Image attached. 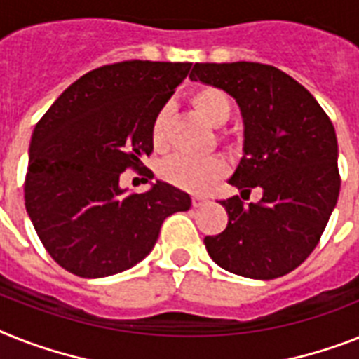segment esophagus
<instances>
[{
    "label": "esophagus",
    "mask_w": 359,
    "mask_h": 359,
    "mask_svg": "<svg viewBox=\"0 0 359 359\" xmlns=\"http://www.w3.org/2000/svg\"><path fill=\"white\" fill-rule=\"evenodd\" d=\"M205 201H207V198L201 196V194H194V196H192V205L194 207H201L203 203H205Z\"/></svg>",
    "instance_id": "1"
}]
</instances>
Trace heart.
<instances>
[{
	"mask_svg": "<svg viewBox=\"0 0 359 359\" xmlns=\"http://www.w3.org/2000/svg\"><path fill=\"white\" fill-rule=\"evenodd\" d=\"M191 104L198 111L201 119L215 128L226 124L231 115V99L226 91L215 86H201L192 91ZM168 130H170V108L161 106L156 111L150 126L152 144L158 150L168 147ZM226 170V163L220 158L194 159L187 156H174L167 159L161 167V176L168 183L192 192L207 191Z\"/></svg>",
	"mask_w": 359,
	"mask_h": 359,
	"instance_id": "1",
	"label": "heart"
}]
</instances>
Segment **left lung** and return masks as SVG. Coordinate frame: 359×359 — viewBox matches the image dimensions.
<instances>
[{
    "instance_id": "8db88e82",
    "label": "left lung",
    "mask_w": 359,
    "mask_h": 359,
    "mask_svg": "<svg viewBox=\"0 0 359 359\" xmlns=\"http://www.w3.org/2000/svg\"><path fill=\"white\" fill-rule=\"evenodd\" d=\"M191 80L236 100L244 123L242 158L227 180L238 196L220 201L229 222L205 236L220 268L250 279L290 273L313 251L339 196L336 130L313 95L284 71L257 62L194 64Z\"/></svg>"
}]
</instances>
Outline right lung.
Listing matches in <instances>:
<instances>
[{"instance_id": "add662e5", "label": "right lung", "mask_w": 359, "mask_h": 359, "mask_svg": "<svg viewBox=\"0 0 359 359\" xmlns=\"http://www.w3.org/2000/svg\"><path fill=\"white\" fill-rule=\"evenodd\" d=\"M191 66L126 60L97 67L73 82L36 124L25 209L64 269L84 279L130 269L154 250L167 216L191 209V196L170 183L158 180L141 194L119 183L126 168H141L150 156L154 115Z\"/></svg>"}]
</instances>
